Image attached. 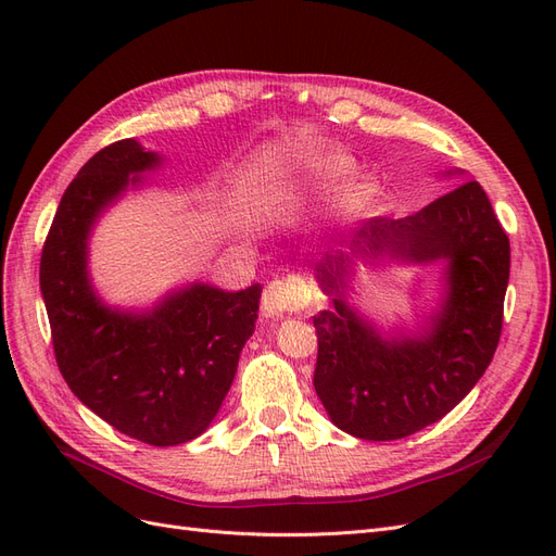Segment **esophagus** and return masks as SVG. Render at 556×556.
Masks as SVG:
<instances>
[{"instance_id": "1", "label": "esophagus", "mask_w": 556, "mask_h": 556, "mask_svg": "<svg viewBox=\"0 0 556 556\" xmlns=\"http://www.w3.org/2000/svg\"><path fill=\"white\" fill-rule=\"evenodd\" d=\"M306 301V285L294 278L274 280L266 285L262 294V311L268 317H282L285 313L299 311Z\"/></svg>"}]
</instances>
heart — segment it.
<instances>
[{"label": "heart", "instance_id": "1", "mask_svg": "<svg viewBox=\"0 0 556 556\" xmlns=\"http://www.w3.org/2000/svg\"><path fill=\"white\" fill-rule=\"evenodd\" d=\"M350 172L352 162L343 155H311L296 164L290 178L296 188H329V185L343 180ZM374 201L376 185L357 182L329 201L325 217L331 227H350L368 215Z\"/></svg>", "mask_w": 556, "mask_h": 556}]
</instances>
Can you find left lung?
<instances>
[{
	"label": "left lung",
	"mask_w": 556,
	"mask_h": 556,
	"mask_svg": "<svg viewBox=\"0 0 556 556\" xmlns=\"http://www.w3.org/2000/svg\"><path fill=\"white\" fill-rule=\"evenodd\" d=\"M382 254L446 264L442 306L410 337L384 340L346 304L354 257ZM508 276L510 241L476 180L408 217H371L348 250L327 252L315 264V278L333 308L313 317V384L331 422L364 441L406 439L439 422L494 357Z\"/></svg>",
	"instance_id": "1"
}]
</instances>
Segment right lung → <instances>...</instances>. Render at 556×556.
Returning a JSON list of instances; mask_svg holds the SVG:
<instances>
[{
	"mask_svg": "<svg viewBox=\"0 0 556 556\" xmlns=\"http://www.w3.org/2000/svg\"><path fill=\"white\" fill-rule=\"evenodd\" d=\"M160 164L134 139L83 164L50 225L39 282L70 390L129 439L169 447L204 433L220 410L255 331L262 285L225 292L192 282L148 311L111 308L97 296L88 274L97 217Z\"/></svg>",
	"mask_w": 556,
	"mask_h": 556,
	"instance_id": "1",
	"label": "right lung"
}]
</instances>
